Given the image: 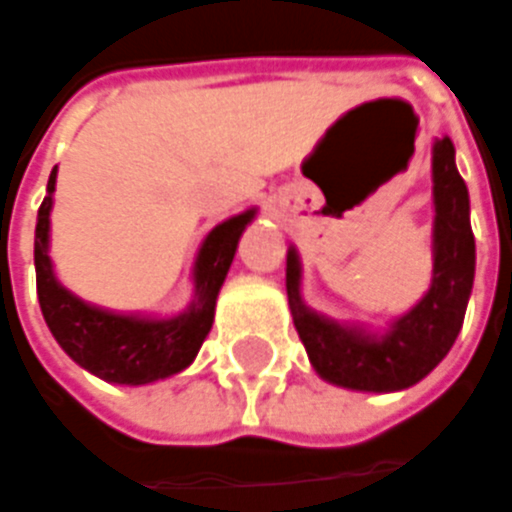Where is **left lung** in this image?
Wrapping results in <instances>:
<instances>
[{
	"label": "left lung",
	"instance_id": "left-lung-1",
	"mask_svg": "<svg viewBox=\"0 0 512 512\" xmlns=\"http://www.w3.org/2000/svg\"><path fill=\"white\" fill-rule=\"evenodd\" d=\"M453 141L433 144V280L428 294L385 334L345 328L306 309L300 300V260L289 249L286 291L291 317L314 371L354 391H402L428 377L445 360L465 320L476 272L467 186L453 161Z\"/></svg>",
	"mask_w": 512,
	"mask_h": 512
}]
</instances>
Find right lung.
Masks as SVG:
<instances>
[{"label":"right lung","instance_id":"1","mask_svg":"<svg viewBox=\"0 0 512 512\" xmlns=\"http://www.w3.org/2000/svg\"><path fill=\"white\" fill-rule=\"evenodd\" d=\"M56 169L47 181V198L36 218V291L45 323L56 343L90 374L118 385H147L155 379L172 377L195 360L215 320V300L221 291L238 240L255 209H246L229 221L218 223L203 240L195 260V300L189 309L169 320H144L135 314H115L79 300L64 289L53 274L47 255L50 243V209H53Z\"/></svg>","mask_w":512,"mask_h":512}]
</instances>
